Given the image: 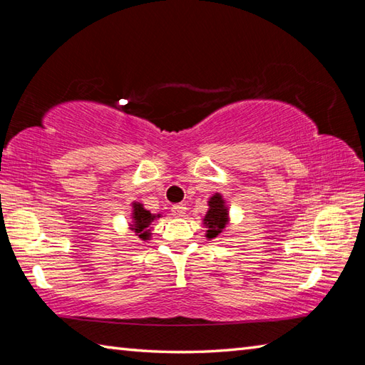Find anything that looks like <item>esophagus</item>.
<instances>
[{
    "instance_id": "1",
    "label": "esophagus",
    "mask_w": 365,
    "mask_h": 365,
    "mask_svg": "<svg viewBox=\"0 0 365 365\" xmlns=\"http://www.w3.org/2000/svg\"><path fill=\"white\" fill-rule=\"evenodd\" d=\"M170 212H173L175 218H182V216H185V212H187V207L183 204H175L173 205V208H170Z\"/></svg>"
}]
</instances>
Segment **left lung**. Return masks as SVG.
<instances>
[{"mask_svg": "<svg viewBox=\"0 0 365 365\" xmlns=\"http://www.w3.org/2000/svg\"><path fill=\"white\" fill-rule=\"evenodd\" d=\"M208 212L204 218V224L207 226V237L208 238H215L218 237L222 229L226 227L227 224V208L224 205V199L221 197V195H216L213 197H210L208 200Z\"/></svg>", "mask_w": 365, "mask_h": 365, "instance_id": "obj_1", "label": "left lung"}]
</instances>
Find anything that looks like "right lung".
<instances>
[{"instance_id":"obj_1","label":"right lung","mask_w":365,"mask_h":365,"mask_svg":"<svg viewBox=\"0 0 365 365\" xmlns=\"http://www.w3.org/2000/svg\"><path fill=\"white\" fill-rule=\"evenodd\" d=\"M158 218H160V215H158ZM153 220H155V215L147 212L141 204H138V202L133 204V226H131V230H135L139 238L147 240L150 237L149 229L147 227L150 226V222Z\"/></svg>"}]
</instances>
